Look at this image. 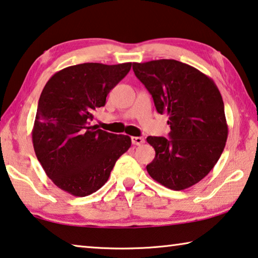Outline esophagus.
Instances as JSON below:
<instances>
[{
	"label": "esophagus",
	"mask_w": 258,
	"mask_h": 258,
	"mask_svg": "<svg viewBox=\"0 0 258 258\" xmlns=\"http://www.w3.org/2000/svg\"><path fill=\"white\" fill-rule=\"evenodd\" d=\"M145 142V139L142 137H133L132 138V144L136 146H140Z\"/></svg>",
	"instance_id": "34e87169"
}]
</instances>
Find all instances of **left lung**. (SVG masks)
<instances>
[{"label":"left lung","mask_w":258,"mask_h":258,"mask_svg":"<svg viewBox=\"0 0 258 258\" xmlns=\"http://www.w3.org/2000/svg\"><path fill=\"white\" fill-rule=\"evenodd\" d=\"M133 71L157 112L167 113L171 128L169 139L147 138L156 153L147 171L170 189H186L214 169L225 148L228 130L222 95L209 77L175 59L133 63Z\"/></svg>","instance_id":"obj_1"}]
</instances>
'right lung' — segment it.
Returning a JSON list of instances; mask_svg holds the SVG:
<instances>
[{
  "mask_svg": "<svg viewBox=\"0 0 258 258\" xmlns=\"http://www.w3.org/2000/svg\"><path fill=\"white\" fill-rule=\"evenodd\" d=\"M132 63H84L55 73L41 93L32 131L36 157L62 190L87 196L108 181L131 138L91 126L94 111L105 105L109 92Z\"/></svg>",
  "mask_w": 258,
  "mask_h": 258,
  "instance_id": "right-lung-1",
  "label": "right lung"
}]
</instances>
